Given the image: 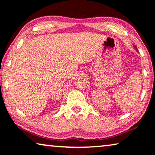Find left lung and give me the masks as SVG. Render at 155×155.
Listing matches in <instances>:
<instances>
[{"mask_svg":"<svg viewBox=\"0 0 155 155\" xmlns=\"http://www.w3.org/2000/svg\"><path fill=\"white\" fill-rule=\"evenodd\" d=\"M135 48H136V49H137V48H136V47H135Z\"/></svg>","mask_w":155,"mask_h":155,"instance_id":"1","label":"left lung"}]
</instances>
